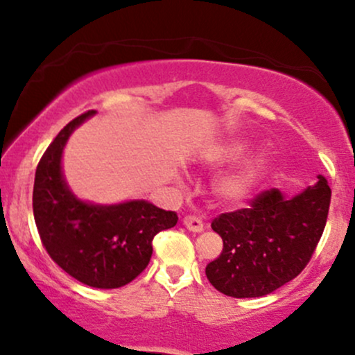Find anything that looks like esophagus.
Here are the masks:
<instances>
[{"mask_svg": "<svg viewBox=\"0 0 355 355\" xmlns=\"http://www.w3.org/2000/svg\"><path fill=\"white\" fill-rule=\"evenodd\" d=\"M183 225L191 232H197V234L203 230L202 218H198L197 215H187V217H183Z\"/></svg>", "mask_w": 355, "mask_h": 355, "instance_id": "34e87169", "label": "esophagus"}]
</instances>
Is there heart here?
<instances>
[{"mask_svg": "<svg viewBox=\"0 0 355 355\" xmlns=\"http://www.w3.org/2000/svg\"><path fill=\"white\" fill-rule=\"evenodd\" d=\"M247 150L248 144H245V141H232V144L220 148L218 152H215L211 162L218 165L227 164V162H235L242 158L247 153ZM268 168H270V158L267 155L260 153L250 157L239 168H235L234 172L225 175L215 183V193H217L220 200L227 203L242 202L263 180Z\"/></svg>", "mask_w": 355, "mask_h": 355, "instance_id": "heart-1", "label": "heart"}]
</instances>
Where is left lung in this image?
Returning a JSON list of instances; mask_svg holds the SVG:
<instances>
[{"label": "left lung", "instance_id": "1", "mask_svg": "<svg viewBox=\"0 0 355 355\" xmlns=\"http://www.w3.org/2000/svg\"><path fill=\"white\" fill-rule=\"evenodd\" d=\"M313 187L285 198L280 190L259 193L248 209L218 215L211 229L223 250L205 268L207 279L235 299L262 297L304 270L322 237L331 187L322 175Z\"/></svg>", "mask_w": 355, "mask_h": 355}]
</instances>
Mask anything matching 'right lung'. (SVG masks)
<instances>
[{
  "instance_id": "right-lung-1",
  "label": "right lung",
  "mask_w": 355,
  "mask_h": 355,
  "mask_svg": "<svg viewBox=\"0 0 355 355\" xmlns=\"http://www.w3.org/2000/svg\"><path fill=\"white\" fill-rule=\"evenodd\" d=\"M95 113L71 120L43 153L35 173L33 214L43 247L67 274L89 287L118 288L145 270L153 237L177 225L178 215L146 200L95 205L71 193L61 155L73 130Z\"/></svg>"
}]
</instances>
